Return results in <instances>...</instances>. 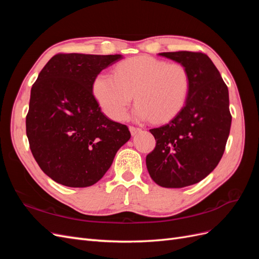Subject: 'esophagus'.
I'll list each match as a JSON object with an SVG mask.
<instances>
[{"label":"esophagus","instance_id":"34e87169","mask_svg":"<svg viewBox=\"0 0 259 259\" xmlns=\"http://www.w3.org/2000/svg\"><path fill=\"white\" fill-rule=\"evenodd\" d=\"M140 131H142V128H139V127H135V126H130V132H131V134L134 136V135H136L137 133H139Z\"/></svg>","mask_w":259,"mask_h":259}]
</instances>
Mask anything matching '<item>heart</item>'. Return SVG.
<instances>
[{"mask_svg":"<svg viewBox=\"0 0 259 259\" xmlns=\"http://www.w3.org/2000/svg\"><path fill=\"white\" fill-rule=\"evenodd\" d=\"M190 84L183 65L140 56L122 62L115 74L99 73L92 90L103 111L113 120L124 119L135 96L136 119L165 122L182 111Z\"/></svg>","mask_w":259,"mask_h":259,"instance_id":"obj_1","label":"heart"}]
</instances>
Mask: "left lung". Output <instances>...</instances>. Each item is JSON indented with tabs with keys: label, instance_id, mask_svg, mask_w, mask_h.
Wrapping results in <instances>:
<instances>
[{
	"label": "left lung",
	"instance_id": "obj_1",
	"mask_svg": "<svg viewBox=\"0 0 259 259\" xmlns=\"http://www.w3.org/2000/svg\"><path fill=\"white\" fill-rule=\"evenodd\" d=\"M159 55L183 65L191 84L182 111L150 130L156 144L146 164L155 184L183 188L204 179L222 159L231 126L229 93L207 55L187 51Z\"/></svg>",
	"mask_w": 259,
	"mask_h": 259
}]
</instances>
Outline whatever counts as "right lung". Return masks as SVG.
<instances>
[{
	"mask_svg": "<svg viewBox=\"0 0 259 259\" xmlns=\"http://www.w3.org/2000/svg\"><path fill=\"white\" fill-rule=\"evenodd\" d=\"M122 55L57 54L32 85L26 131L44 173L67 187L96 184L131 138L126 125L101 112L93 82Z\"/></svg>",
	"mask_w": 259,
	"mask_h": 259,
	"instance_id": "obj_1",
	"label": "right lung"
}]
</instances>
